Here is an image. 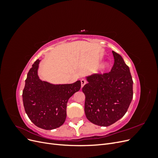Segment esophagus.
I'll return each mask as SVG.
<instances>
[{
	"instance_id": "obj_1",
	"label": "esophagus",
	"mask_w": 158,
	"mask_h": 158,
	"mask_svg": "<svg viewBox=\"0 0 158 158\" xmlns=\"http://www.w3.org/2000/svg\"><path fill=\"white\" fill-rule=\"evenodd\" d=\"M86 83H87V81L85 80H84V79L81 80V86H82V87H83L84 85Z\"/></svg>"
}]
</instances>
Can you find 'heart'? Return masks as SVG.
<instances>
[{
	"label": "heart",
	"mask_w": 158,
	"mask_h": 158,
	"mask_svg": "<svg viewBox=\"0 0 158 158\" xmlns=\"http://www.w3.org/2000/svg\"><path fill=\"white\" fill-rule=\"evenodd\" d=\"M106 66H107V64H105L103 65V68H106Z\"/></svg>",
	"instance_id": "b5f03b06"
}]
</instances>
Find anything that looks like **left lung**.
<instances>
[{
	"label": "left lung",
	"mask_w": 158,
	"mask_h": 158,
	"mask_svg": "<svg viewBox=\"0 0 158 158\" xmlns=\"http://www.w3.org/2000/svg\"><path fill=\"white\" fill-rule=\"evenodd\" d=\"M114 64L109 73L88 77L82 91L85 95V116L92 123L108 127L127 113L133 97V81L121 55L112 51Z\"/></svg>",
	"instance_id": "1"
}]
</instances>
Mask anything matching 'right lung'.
Returning a JSON list of instances; mask_svg holds the SVG:
<instances>
[{
  "label": "right lung",
  "mask_w": 158,
  "mask_h": 158,
  "mask_svg": "<svg viewBox=\"0 0 158 158\" xmlns=\"http://www.w3.org/2000/svg\"><path fill=\"white\" fill-rule=\"evenodd\" d=\"M39 63L37 60L27 73L22 93L23 107L35 125L52 130L63 125L69 99L80 90L81 82L52 85L42 82L37 76Z\"/></svg>",
  "instance_id": "add662e5"
}]
</instances>
